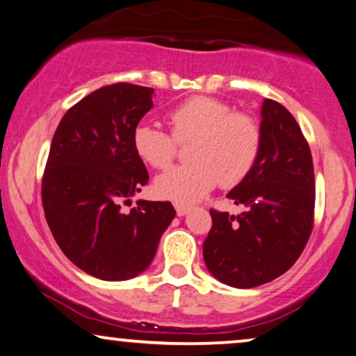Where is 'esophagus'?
Wrapping results in <instances>:
<instances>
[{
	"instance_id": "obj_1",
	"label": "esophagus",
	"mask_w": 356,
	"mask_h": 356,
	"mask_svg": "<svg viewBox=\"0 0 356 356\" xmlns=\"http://www.w3.org/2000/svg\"><path fill=\"white\" fill-rule=\"evenodd\" d=\"M190 211V207H187V204H180V203H176V213L177 216H185Z\"/></svg>"
}]
</instances>
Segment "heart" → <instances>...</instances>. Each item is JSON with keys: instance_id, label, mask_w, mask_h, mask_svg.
<instances>
[{"instance_id": "b5f03b06", "label": "heart", "mask_w": 356, "mask_h": 356, "mask_svg": "<svg viewBox=\"0 0 356 356\" xmlns=\"http://www.w3.org/2000/svg\"><path fill=\"white\" fill-rule=\"evenodd\" d=\"M171 134L153 124L134 129L132 145L137 156L154 169L171 168L177 143H192V164L172 169L156 179L159 197L180 204L202 200L216 187L242 182L257 163L261 130L257 121L211 97H192L168 114Z\"/></svg>"}]
</instances>
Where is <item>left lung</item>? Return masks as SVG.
Segmentation results:
<instances>
[{"label": "left lung", "instance_id": "8db88e82", "mask_svg": "<svg viewBox=\"0 0 356 356\" xmlns=\"http://www.w3.org/2000/svg\"><path fill=\"white\" fill-rule=\"evenodd\" d=\"M261 148L247 177L227 198L237 216L211 209L203 242L208 271L222 284L252 289L293 266L313 229V158L295 118L274 99L261 104Z\"/></svg>", "mask_w": 356, "mask_h": 356}]
</instances>
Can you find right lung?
I'll use <instances>...</instances> for the list:
<instances>
[{
    "label": "right lung",
    "mask_w": 356,
    "mask_h": 356,
    "mask_svg": "<svg viewBox=\"0 0 356 356\" xmlns=\"http://www.w3.org/2000/svg\"><path fill=\"white\" fill-rule=\"evenodd\" d=\"M153 93L124 82L95 90L64 114L53 135L42 182L44 216L63 253L97 279L142 274L176 218L169 202L138 200L129 211L122 208L148 184L132 134L153 108Z\"/></svg>",
    "instance_id": "obj_1"
}]
</instances>
